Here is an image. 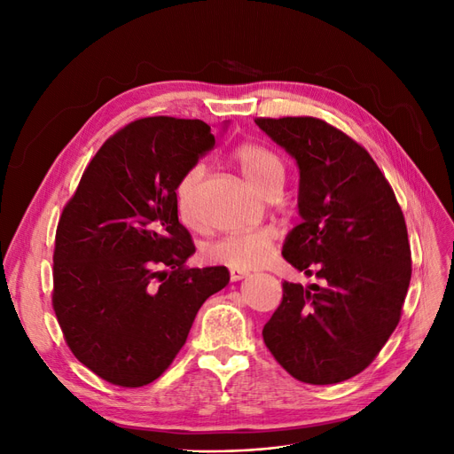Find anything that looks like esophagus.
Segmentation results:
<instances>
[{"label": "esophagus", "mask_w": 454, "mask_h": 454, "mask_svg": "<svg viewBox=\"0 0 454 454\" xmlns=\"http://www.w3.org/2000/svg\"><path fill=\"white\" fill-rule=\"evenodd\" d=\"M248 272L247 270H239V269H230V279L231 281H239L243 278H247Z\"/></svg>", "instance_id": "1"}]
</instances>
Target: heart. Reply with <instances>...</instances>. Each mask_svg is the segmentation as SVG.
<instances>
[{"instance_id": "heart-1", "label": "heart", "mask_w": 454, "mask_h": 454, "mask_svg": "<svg viewBox=\"0 0 454 454\" xmlns=\"http://www.w3.org/2000/svg\"><path fill=\"white\" fill-rule=\"evenodd\" d=\"M231 161L261 195H265L274 185H281L285 175L283 158L276 151L261 145V143H241L239 147H235ZM200 180L202 167L193 165L182 175L175 187L176 209L182 223L187 226H197L199 223L193 207V199ZM276 239L278 231L272 226H261L248 231H235L221 237L217 241L207 243L202 248V257L207 263L224 265L230 269H257L261 265H265L270 259Z\"/></svg>"}]
</instances>
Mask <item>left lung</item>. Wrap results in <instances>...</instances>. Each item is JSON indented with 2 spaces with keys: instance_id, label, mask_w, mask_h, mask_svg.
I'll return each instance as SVG.
<instances>
[{
  "instance_id": "left-lung-1",
  "label": "left lung",
  "mask_w": 454,
  "mask_h": 454,
  "mask_svg": "<svg viewBox=\"0 0 454 454\" xmlns=\"http://www.w3.org/2000/svg\"><path fill=\"white\" fill-rule=\"evenodd\" d=\"M300 167L301 223L283 257L322 283L283 281L263 327L278 364L309 385L368 368L399 324L412 276L407 223L368 151L324 119L255 117Z\"/></svg>"
}]
</instances>
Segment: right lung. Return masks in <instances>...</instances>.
I'll return each mask as SVG.
<instances>
[{"label": "right lung", "mask_w": 454, "mask_h": 454, "mask_svg": "<svg viewBox=\"0 0 454 454\" xmlns=\"http://www.w3.org/2000/svg\"><path fill=\"white\" fill-rule=\"evenodd\" d=\"M213 145L200 119H136L103 143L60 213L53 311L71 353L110 385L156 380L230 279L226 267H185L195 245L175 199Z\"/></svg>", "instance_id": "add662e5"}]
</instances>
